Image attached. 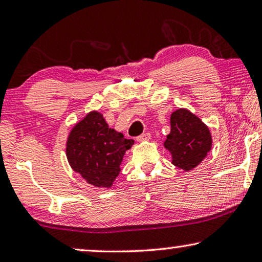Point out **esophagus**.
<instances>
[{"instance_id":"obj_1","label":"esophagus","mask_w":262,"mask_h":262,"mask_svg":"<svg viewBox=\"0 0 262 262\" xmlns=\"http://www.w3.org/2000/svg\"><path fill=\"white\" fill-rule=\"evenodd\" d=\"M150 139V134L149 133H143V134L139 135L138 138H136V141L141 142V141H147V140Z\"/></svg>"}]
</instances>
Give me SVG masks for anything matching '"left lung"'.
<instances>
[{
	"instance_id": "1",
	"label": "left lung",
	"mask_w": 262,
	"mask_h": 262,
	"mask_svg": "<svg viewBox=\"0 0 262 262\" xmlns=\"http://www.w3.org/2000/svg\"><path fill=\"white\" fill-rule=\"evenodd\" d=\"M209 128L186 109H178L171 115V133L164 142L172 154L174 166L190 171L201 164L211 149Z\"/></svg>"
}]
</instances>
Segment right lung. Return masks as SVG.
<instances>
[{"label": "right lung", "mask_w": 262, "mask_h": 262, "mask_svg": "<svg viewBox=\"0 0 262 262\" xmlns=\"http://www.w3.org/2000/svg\"><path fill=\"white\" fill-rule=\"evenodd\" d=\"M134 143L122 133L109 128L102 114L91 112L70 133L66 157L70 166L86 183L110 187L120 173L123 156Z\"/></svg>", "instance_id": "obj_1"}]
</instances>
